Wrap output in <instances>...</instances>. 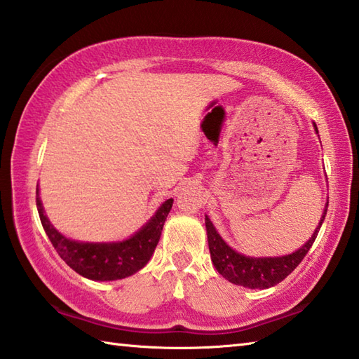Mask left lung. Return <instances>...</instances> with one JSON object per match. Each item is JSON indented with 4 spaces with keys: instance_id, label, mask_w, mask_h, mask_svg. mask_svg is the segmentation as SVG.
I'll return each mask as SVG.
<instances>
[{
    "instance_id": "obj_1",
    "label": "left lung",
    "mask_w": 359,
    "mask_h": 359,
    "mask_svg": "<svg viewBox=\"0 0 359 359\" xmlns=\"http://www.w3.org/2000/svg\"><path fill=\"white\" fill-rule=\"evenodd\" d=\"M316 133L318 130L314 123ZM328 204L325 205L320 223L317 224L312 237L306 242L299 250L293 251L287 256L279 257H250L245 254H240L236 250L227 245L219 233L215 229L210 218L205 215V229H207V240L208 250H210V257L215 265V269L221 276L226 278L227 281L237 285H243L248 289H269L273 287L287 278L290 273L297 269L299 262L304 259L306 254L311 250L312 243L320 231L322 223L327 215Z\"/></svg>"
}]
</instances>
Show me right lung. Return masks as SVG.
I'll return each mask as SVG.
<instances>
[{"label":"right lung","instance_id":"right-lung-1","mask_svg":"<svg viewBox=\"0 0 359 359\" xmlns=\"http://www.w3.org/2000/svg\"><path fill=\"white\" fill-rule=\"evenodd\" d=\"M37 212L41 223L56 252L72 270L93 281H116L140 271L151 260L155 248L163 231L169 210L174 199H166L158 207L154 217L141 227V229L127 240L109 243H90L76 242L64 237L50 223L43 212L42 201L39 198V188L36 190Z\"/></svg>","mask_w":359,"mask_h":359}]
</instances>
